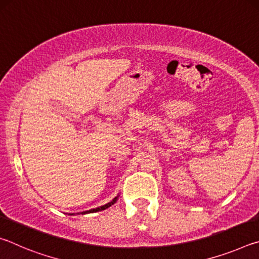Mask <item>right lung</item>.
<instances>
[{"label": "right lung", "mask_w": 259, "mask_h": 259, "mask_svg": "<svg viewBox=\"0 0 259 259\" xmlns=\"http://www.w3.org/2000/svg\"><path fill=\"white\" fill-rule=\"evenodd\" d=\"M116 200H117V196L116 198H114L111 202L109 203H107V204H105V205H102V207H99V208H96V209H91V210H88V211H83L82 213H90V212H97V211H102V210H105V209H107L108 207H111L112 204H114L116 202ZM73 214V213H72Z\"/></svg>", "instance_id": "1"}]
</instances>
